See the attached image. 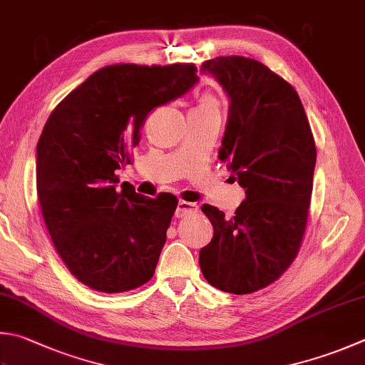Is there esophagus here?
<instances>
[{
	"mask_svg": "<svg viewBox=\"0 0 365 365\" xmlns=\"http://www.w3.org/2000/svg\"><path fill=\"white\" fill-rule=\"evenodd\" d=\"M198 211V206L195 203H190V202H184L181 200L178 203V208H176V217H185V216H190V215H195Z\"/></svg>",
	"mask_w": 365,
	"mask_h": 365,
	"instance_id": "1",
	"label": "esophagus"
}]
</instances>
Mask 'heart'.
<instances>
[{
  "label": "heart",
  "instance_id": "1",
  "mask_svg": "<svg viewBox=\"0 0 365 365\" xmlns=\"http://www.w3.org/2000/svg\"><path fill=\"white\" fill-rule=\"evenodd\" d=\"M197 108H203V109H217V100L212 93L206 92L202 95L200 101H198Z\"/></svg>",
  "mask_w": 365,
  "mask_h": 365
}]
</instances>
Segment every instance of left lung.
Returning <instances> with one entry per match:
<instances>
[{
  "mask_svg": "<svg viewBox=\"0 0 365 365\" xmlns=\"http://www.w3.org/2000/svg\"><path fill=\"white\" fill-rule=\"evenodd\" d=\"M230 100L219 159L246 198L233 217L203 205L215 235L200 250L206 281L219 291L251 294L283 274L299 252L313 190L316 146L297 92L257 60H206Z\"/></svg>",
  "mask_w": 365,
  "mask_h": 365,
  "instance_id": "1",
  "label": "left lung"
}]
</instances>
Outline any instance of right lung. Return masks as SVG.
<instances>
[{
  "instance_id": "add662e5",
  "label": "right lung",
  "mask_w": 365,
  "mask_h": 365,
  "mask_svg": "<svg viewBox=\"0 0 365 365\" xmlns=\"http://www.w3.org/2000/svg\"><path fill=\"white\" fill-rule=\"evenodd\" d=\"M197 82L192 63L105 66L47 119L36 148L41 212L58 256L91 289L125 292L153 278L178 198L136 194L115 173L148 114Z\"/></svg>"
}]
</instances>
